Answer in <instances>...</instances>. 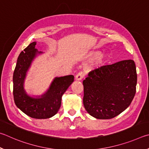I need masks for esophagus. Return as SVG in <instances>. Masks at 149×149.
Returning <instances> with one entry per match:
<instances>
[{"label": "esophagus", "instance_id": "esophagus-1", "mask_svg": "<svg viewBox=\"0 0 149 149\" xmlns=\"http://www.w3.org/2000/svg\"><path fill=\"white\" fill-rule=\"evenodd\" d=\"M84 77V72H79L78 74L76 75V77H75V79H76L77 80H81Z\"/></svg>", "mask_w": 149, "mask_h": 149}]
</instances>
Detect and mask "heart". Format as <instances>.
<instances>
[{
    "instance_id": "b5f03b06",
    "label": "heart",
    "mask_w": 149,
    "mask_h": 149,
    "mask_svg": "<svg viewBox=\"0 0 149 149\" xmlns=\"http://www.w3.org/2000/svg\"><path fill=\"white\" fill-rule=\"evenodd\" d=\"M87 56L90 58H93L89 69H95V68L100 67L105 63L107 59L109 58L108 54L100 53L99 52H90L88 53Z\"/></svg>"
}]
</instances>
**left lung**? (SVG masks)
<instances>
[{
  "instance_id": "8db88e82",
  "label": "left lung",
  "mask_w": 149,
  "mask_h": 149,
  "mask_svg": "<svg viewBox=\"0 0 149 149\" xmlns=\"http://www.w3.org/2000/svg\"><path fill=\"white\" fill-rule=\"evenodd\" d=\"M136 67L127 59L92 70L83 81L84 108L97 119H111L128 107L136 92Z\"/></svg>"
}]
</instances>
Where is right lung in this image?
I'll list each match as a JSON object with an SVG mask.
<instances>
[{
  "mask_svg": "<svg viewBox=\"0 0 149 149\" xmlns=\"http://www.w3.org/2000/svg\"><path fill=\"white\" fill-rule=\"evenodd\" d=\"M33 42L21 52L13 75V94L15 105L27 116L36 119H46L54 116L61 107V97L74 81L73 75L56 77L49 89L41 96L33 97L24 90L26 74L33 60L42 52L35 48Z\"/></svg>",
  "mask_w": 149,
  "mask_h": 149,
  "instance_id": "1",
  "label": "right lung"
}]
</instances>
